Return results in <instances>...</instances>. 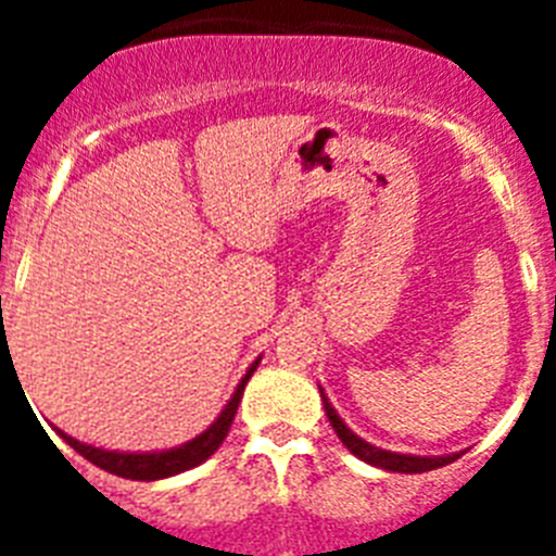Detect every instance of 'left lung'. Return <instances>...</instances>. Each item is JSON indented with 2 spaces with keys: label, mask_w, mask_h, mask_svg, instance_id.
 <instances>
[{
  "label": "left lung",
  "mask_w": 556,
  "mask_h": 556,
  "mask_svg": "<svg viewBox=\"0 0 556 556\" xmlns=\"http://www.w3.org/2000/svg\"><path fill=\"white\" fill-rule=\"evenodd\" d=\"M323 406H326V415L331 420L333 431L337 437L345 443V448L351 454H356L358 459L370 462L376 468H384V470H397V473H426V470H434V468H443V465H451L454 459H459V454H451V456H409V454H392V451H381L376 445L365 443L362 437L353 434L345 424H342V417L333 412V406L328 404V397L323 395Z\"/></svg>",
  "instance_id": "8db88e82"
}]
</instances>
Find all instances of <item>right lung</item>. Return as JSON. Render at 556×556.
<instances>
[{
    "label": "right lung",
    "instance_id": "1",
    "mask_svg": "<svg viewBox=\"0 0 556 556\" xmlns=\"http://www.w3.org/2000/svg\"><path fill=\"white\" fill-rule=\"evenodd\" d=\"M258 367V358L253 362V367L248 370V376L242 378V384L236 387L233 397L228 401V406L223 409V415L208 426L200 437H194L191 443L180 445V448H172V451H161V454H116V451H102V448H91V445H83L77 443L75 437H66L61 431V437L66 440L72 448L77 451L80 456H86L91 465L97 468L108 470V473H116L122 479H136V481H155V479H166V476H175V473H184V470L194 468L200 462L208 459L214 451L223 445L225 434H228L230 424H233V415L239 409V401H242V392L244 384L250 381L253 370Z\"/></svg>",
    "mask_w": 556,
    "mask_h": 556
}]
</instances>
